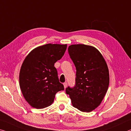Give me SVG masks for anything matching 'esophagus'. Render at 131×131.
<instances>
[{"label":"esophagus","mask_w":131,"mask_h":131,"mask_svg":"<svg viewBox=\"0 0 131 131\" xmlns=\"http://www.w3.org/2000/svg\"><path fill=\"white\" fill-rule=\"evenodd\" d=\"M64 88H67V82H64Z\"/></svg>","instance_id":"34e87169"}]
</instances>
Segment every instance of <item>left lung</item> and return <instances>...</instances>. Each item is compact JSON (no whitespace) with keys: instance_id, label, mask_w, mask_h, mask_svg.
<instances>
[{"instance_id":"8db88e82","label":"left lung","mask_w":131,"mask_h":131,"mask_svg":"<svg viewBox=\"0 0 131 131\" xmlns=\"http://www.w3.org/2000/svg\"><path fill=\"white\" fill-rule=\"evenodd\" d=\"M68 51L77 71L75 85L73 88L68 86L66 93L75 108L91 112L99 106L107 91V65L99 51L93 46L72 45Z\"/></svg>"}]
</instances>
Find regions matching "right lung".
<instances>
[{"mask_svg": "<svg viewBox=\"0 0 131 131\" xmlns=\"http://www.w3.org/2000/svg\"><path fill=\"white\" fill-rule=\"evenodd\" d=\"M67 45L46 44L32 50L21 66L19 81L25 99L36 108L52 104L57 92L64 89L54 63L63 56Z\"/></svg>", "mask_w": 131, "mask_h": 131, "instance_id": "obj_1", "label": "right lung"}]
</instances>
